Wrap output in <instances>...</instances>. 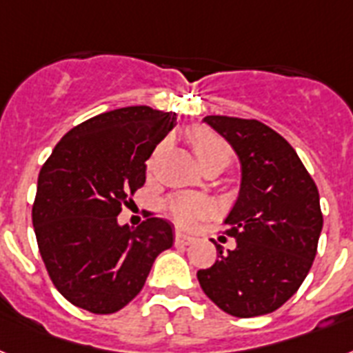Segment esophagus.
<instances>
[{
    "mask_svg": "<svg viewBox=\"0 0 353 353\" xmlns=\"http://www.w3.org/2000/svg\"><path fill=\"white\" fill-rule=\"evenodd\" d=\"M193 241L194 238H191V236L183 234V232L180 231L174 232V243H176V245H189V243H193Z\"/></svg>",
    "mask_w": 353,
    "mask_h": 353,
    "instance_id": "34e87169",
    "label": "esophagus"
}]
</instances>
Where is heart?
<instances>
[{"label":"heart","mask_w":353,"mask_h":353,"mask_svg":"<svg viewBox=\"0 0 353 353\" xmlns=\"http://www.w3.org/2000/svg\"><path fill=\"white\" fill-rule=\"evenodd\" d=\"M189 144L202 168L220 164L225 168L231 160V145L208 128H193L189 131ZM165 211L176 225L189 227L209 212V203L194 194H174L165 202Z\"/></svg>","instance_id":"1"}]
</instances>
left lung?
I'll list each match as a JSON object with an SVG mask.
<instances>
[{
    "instance_id": "1",
    "label": "left lung",
    "mask_w": 353,
    "mask_h": 353,
    "mask_svg": "<svg viewBox=\"0 0 353 353\" xmlns=\"http://www.w3.org/2000/svg\"><path fill=\"white\" fill-rule=\"evenodd\" d=\"M240 160V193L227 214L232 250L216 245L218 260L198 281L218 308L236 317L278 310L301 287L323 229L319 193L294 148L254 119L203 117Z\"/></svg>"
}]
</instances>
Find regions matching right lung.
I'll return each mask as SVG.
<instances>
[{
	"label": "right lung",
	"mask_w": 353,
	"mask_h": 353,
	"mask_svg": "<svg viewBox=\"0 0 353 353\" xmlns=\"http://www.w3.org/2000/svg\"><path fill=\"white\" fill-rule=\"evenodd\" d=\"M176 126V113L126 106L72 128L41 168L32 222L52 283L93 314L126 307L153 261L173 245V227L117 220L145 182V160Z\"/></svg>",
	"instance_id": "1"
}]
</instances>
